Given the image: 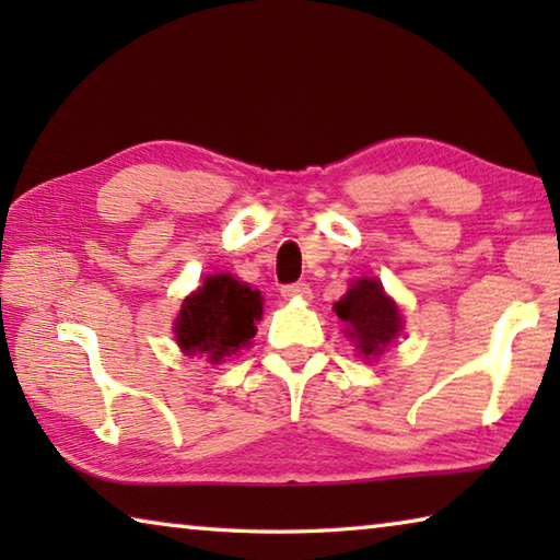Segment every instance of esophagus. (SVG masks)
Masks as SVG:
<instances>
[{"instance_id":"obj_1","label":"esophagus","mask_w":560,"mask_h":560,"mask_svg":"<svg viewBox=\"0 0 560 560\" xmlns=\"http://www.w3.org/2000/svg\"><path fill=\"white\" fill-rule=\"evenodd\" d=\"M281 296L283 299H311V287L308 283H287V287H281Z\"/></svg>"}]
</instances>
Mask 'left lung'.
<instances>
[{"label":"left lung","instance_id":"1","mask_svg":"<svg viewBox=\"0 0 560 560\" xmlns=\"http://www.w3.org/2000/svg\"><path fill=\"white\" fill-rule=\"evenodd\" d=\"M336 316L348 326V336L365 358L381 355L383 348L400 336L402 318L395 301L385 296L381 281L360 279L336 303Z\"/></svg>","mask_w":560,"mask_h":560}]
</instances>
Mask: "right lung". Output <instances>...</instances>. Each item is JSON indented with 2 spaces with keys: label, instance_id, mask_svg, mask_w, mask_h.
<instances>
[{
  "label": "right lung",
  "instance_id": "add662e5",
  "mask_svg": "<svg viewBox=\"0 0 560 560\" xmlns=\"http://www.w3.org/2000/svg\"><path fill=\"white\" fill-rule=\"evenodd\" d=\"M261 296L230 273L207 277L200 291L185 299L175 336L187 355L207 353L210 363L232 355L249 343L261 318Z\"/></svg>",
  "mask_w": 560,
  "mask_h": 560
}]
</instances>
